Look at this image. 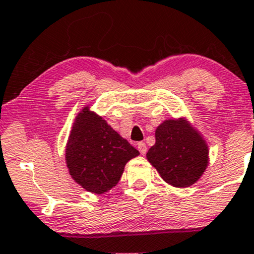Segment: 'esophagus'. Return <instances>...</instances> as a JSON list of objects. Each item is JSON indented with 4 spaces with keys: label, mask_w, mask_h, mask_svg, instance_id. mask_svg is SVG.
I'll use <instances>...</instances> for the list:
<instances>
[{
    "label": "esophagus",
    "mask_w": 254,
    "mask_h": 254,
    "mask_svg": "<svg viewBox=\"0 0 254 254\" xmlns=\"http://www.w3.org/2000/svg\"><path fill=\"white\" fill-rule=\"evenodd\" d=\"M137 148H138V150H140V153L142 155H144L147 153V146L143 143V142H138Z\"/></svg>",
    "instance_id": "34e87169"
}]
</instances>
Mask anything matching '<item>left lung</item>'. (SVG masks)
Listing matches in <instances>:
<instances>
[{
  "mask_svg": "<svg viewBox=\"0 0 254 254\" xmlns=\"http://www.w3.org/2000/svg\"><path fill=\"white\" fill-rule=\"evenodd\" d=\"M210 149L202 133L187 117L165 119L155 129V144L146 154L160 177L176 188L193 186L210 163Z\"/></svg>",
  "mask_w": 254,
  "mask_h": 254,
  "instance_id": "obj_1",
  "label": "left lung"
}]
</instances>
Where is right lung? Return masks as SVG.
Masks as SVG:
<instances>
[{"instance_id":"1","label":"right lung","mask_w":254,"mask_h":254,"mask_svg":"<svg viewBox=\"0 0 254 254\" xmlns=\"http://www.w3.org/2000/svg\"><path fill=\"white\" fill-rule=\"evenodd\" d=\"M140 155L104 117L85 105L77 113L65 148L69 176L86 191L101 195L118 185L129 160Z\"/></svg>"}]
</instances>
